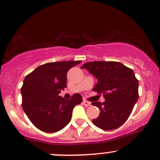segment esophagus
Wrapping results in <instances>:
<instances>
[{
  "instance_id": "1",
  "label": "esophagus",
  "mask_w": 160,
  "mask_h": 160,
  "mask_svg": "<svg viewBox=\"0 0 160 160\" xmlns=\"http://www.w3.org/2000/svg\"><path fill=\"white\" fill-rule=\"evenodd\" d=\"M82 103H83V104L85 105L86 107H88V106L91 105V103H90L89 101H86V100H83V101H82Z\"/></svg>"
}]
</instances>
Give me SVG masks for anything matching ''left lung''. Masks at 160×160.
<instances>
[{
    "mask_svg": "<svg viewBox=\"0 0 160 160\" xmlns=\"http://www.w3.org/2000/svg\"><path fill=\"white\" fill-rule=\"evenodd\" d=\"M98 79L93 91L105 101L92 102L101 110L92 123L104 130L119 128L128 120L138 98V81L133 71L118 62H88L81 66Z\"/></svg>",
    "mask_w": 160,
    "mask_h": 160,
    "instance_id": "8db88e82",
    "label": "left lung"
}]
</instances>
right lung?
I'll return each mask as SVG.
<instances>
[{
	"mask_svg": "<svg viewBox=\"0 0 160 160\" xmlns=\"http://www.w3.org/2000/svg\"><path fill=\"white\" fill-rule=\"evenodd\" d=\"M81 61L42 65L25 77L21 88L22 108L32 124L45 132H56L70 122L72 111L82 101L77 93L66 100L59 95L67 87V72Z\"/></svg>",
	"mask_w": 160,
	"mask_h": 160,
	"instance_id": "1",
	"label": "right lung"
}]
</instances>
